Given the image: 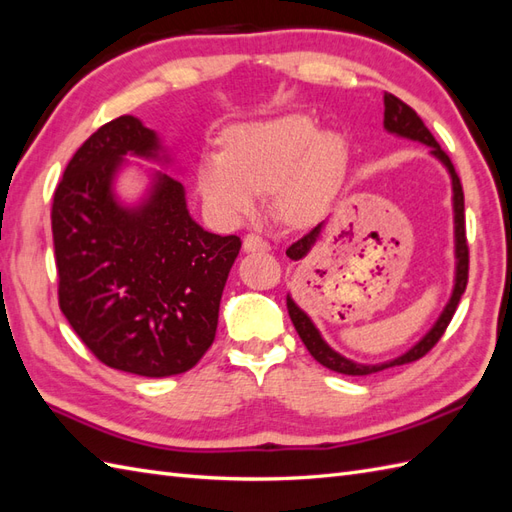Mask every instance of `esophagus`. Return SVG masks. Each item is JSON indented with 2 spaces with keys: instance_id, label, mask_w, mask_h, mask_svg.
Here are the masks:
<instances>
[{
  "instance_id": "esophagus-1",
  "label": "esophagus",
  "mask_w": 512,
  "mask_h": 512,
  "mask_svg": "<svg viewBox=\"0 0 512 512\" xmlns=\"http://www.w3.org/2000/svg\"><path fill=\"white\" fill-rule=\"evenodd\" d=\"M245 252H269V243L258 234H247L243 239Z\"/></svg>"
}]
</instances>
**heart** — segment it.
Returning <instances> with one entry per match:
<instances>
[{"mask_svg":"<svg viewBox=\"0 0 512 512\" xmlns=\"http://www.w3.org/2000/svg\"><path fill=\"white\" fill-rule=\"evenodd\" d=\"M347 156L341 134L319 132L308 115L289 112L230 128L223 154L204 156L197 182L221 219L252 215L260 195L276 193V213L286 226L310 228L339 193Z\"/></svg>","mask_w":512,"mask_h":512,"instance_id":"1","label":"heart"}]
</instances>
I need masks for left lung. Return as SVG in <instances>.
Wrapping results in <instances>:
<instances>
[{"instance_id":"obj_1","label":"left lung","mask_w":512,"mask_h":512,"mask_svg":"<svg viewBox=\"0 0 512 512\" xmlns=\"http://www.w3.org/2000/svg\"><path fill=\"white\" fill-rule=\"evenodd\" d=\"M384 130L395 134V136H402V139L428 145L430 156L439 160L441 165L447 169V173H450L452 206H454V258H456L454 289L450 295V302L445 304L443 313L439 315V319L434 321V326L426 334H423L408 352H404L402 356H397L393 360H386V363H378V365H360V363H354V360H350V358H345L343 354L334 352L332 347L323 341V336L317 330L313 319H310L304 310L293 302L291 295H286V308H289V317L299 334V339L304 341L306 350L310 352V356H313L319 365L328 367L336 373H345V376H369V373H376V371L389 369L395 365L415 363V360H419L421 356H426L436 345V341L441 339L445 328L450 326V321L456 313V306L460 302V295H463L467 289V278H469V247H467V234H465V195H463V186H460V180L456 176L450 156H447L441 149V145L434 141V136L430 134V130L426 126H423V121L417 112L391 93H384ZM323 226H326V223H319L315 230H310L297 243H293L289 249H286V256H289L291 260L306 258L310 254V249L317 245L319 236L323 232Z\"/></svg>"}]
</instances>
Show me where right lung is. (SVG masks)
Instances as JSON below:
<instances>
[{
    "label": "right lung",
    "mask_w": 512,
    "mask_h": 512,
    "mask_svg": "<svg viewBox=\"0 0 512 512\" xmlns=\"http://www.w3.org/2000/svg\"><path fill=\"white\" fill-rule=\"evenodd\" d=\"M128 156L173 162L154 130L123 115L91 134L62 173L52 204L58 302L104 365L178 376L215 341L241 239L199 226L169 173L152 171L139 202H123L115 184Z\"/></svg>",
    "instance_id": "add662e5"
}]
</instances>
